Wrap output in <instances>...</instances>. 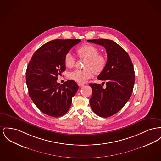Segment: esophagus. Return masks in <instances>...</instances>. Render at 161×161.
<instances>
[{
	"mask_svg": "<svg viewBox=\"0 0 161 161\" xmlns=\"http://www.w3.org/2000/svg\"><path fill=\"white\" fill-rule=\"evenodd\" d=\"M78 86H79L80 87H82V86H85V85L83 84V83H78Z\"/></svg>",
	"mask_w": 161,
	"mask_h": 161,
	"instance_id": "1",
	"label": "esophagus"
}]
</instances>
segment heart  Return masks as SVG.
Wrapping results in <instances>:
<instances>
[{
    "instance_id": "heart-1",
    "label": "heart",
    "mask_w": 161,
    "mask_h": 161,
    "mask_svg": "<svg viewBox=\"0 0 161 161\" xmlns=\"http://www.w3.org/2000/svg\"><path fill=\"white\" fill-rule=\"evenodd\" d=\"M76 53L80 59H85L83 70H75L69 73V79L78 83H85L86 80L92 75L100 74L106 66V58L103 54L99 53L97 48L91 44H85L76 50ZM64 62L65 66L71 68L75 64V58L70 53H67L64 56Z\"/></svg>"
}]
</instances>
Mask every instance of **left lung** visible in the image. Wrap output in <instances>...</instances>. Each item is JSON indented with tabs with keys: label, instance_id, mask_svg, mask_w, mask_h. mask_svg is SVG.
Listing matches in <instances>:
<instances>
[{
	"label": "left lung",
	"instance_id": "8db88e82",
	"mask_svg": "<svg viewBox=\"0 0 161 161\" xmlns=\"http://www.w3.org/2000/svg\"><path fill=\"white\" fill-rule=\"evenodd\" d=\"M87 41L106 50V66L97 77L106 81V87L103 89L100 84L90 83L92 93L89 103L97 115L109 117L119 112L131 96L135 80L134 67L127 52L114 41L96 39Z\"/></svg>",
	"mask_w": 161,
	"mask_h": 161
}]
</instances>
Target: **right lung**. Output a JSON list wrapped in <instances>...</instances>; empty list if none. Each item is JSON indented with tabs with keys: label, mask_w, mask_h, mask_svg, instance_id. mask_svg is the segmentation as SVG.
Returning <instances> with one entry per match:
<instances>
[{
	"label": "right lung",
	"mask_w": 161,
	"mask_h": 161,
	"mask_svg": "<svg viewBox=\"0 0 161 161\" xmlns=\"http://www.w3.org/2000/svg\"><path fill=\"white\" fill-rule=\"evenodd\" d=\"M80 39H55L42 45L31 57L26 70L30 97L38 109L51 117L62 116L69 111L78 86L67 80L60 85L58 76L66 70L64 58Z\"/></svg>",
	"instance_id": "right-lung-1"
}]
</instances>
